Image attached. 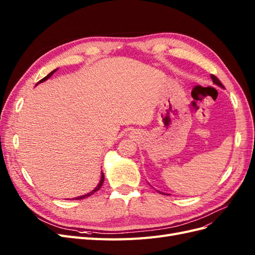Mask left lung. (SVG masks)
<instances>
[{"instance_id": "obj_1", "label": "left lung", "mask_w": 255, "mask_h": 255, "mask_svg": "<svg viewBox=\"0 0 255 255\" xmlns=\"http://www.w3.org/2000/svg\"><path fill=\"white\" fill-rule=\"evenodd\" d=\"M211 78H212V80H213V83H214V84L218 85V86H220V87H223V85L221 84V82H220L217 78H216V76H215L214 74H212V75H211Z\"/></svg>"}]
</instances>
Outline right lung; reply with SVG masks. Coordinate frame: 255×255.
<instances>
[{
	"instance_id": "1",
	"label": "right lung",
	"mask_w": 255,
	"mask_h": 255,
	"mask_svg": "<svg viewBox=\"0 0 255 255\" xmlns=\"http://www.w3.org/2000/svg\"><path fill=\"white\" fill-rule=\"evenodd\" d=\"M55 71H57V69H55V70H53L52 72H50L47 76H44V78L42 79V80H40L39 82H38L37 83V85L38 84H39V83H42V82H44V81H47L48 79H50L51 78V76L54 74V72H55ZM103 182H104V173L102 172L101 173V180H100V182H99V184H98V186L94 189V190H92V191H90L89 192V194H86V195H83V196H80V197H76V198H73V199H75V200H81V199H85V198H87V197H89V196H91V195H94L95 194V192L96 191H98L100 188H101L102 187V185H103Z\"/></svg>"
}]
</instances>
